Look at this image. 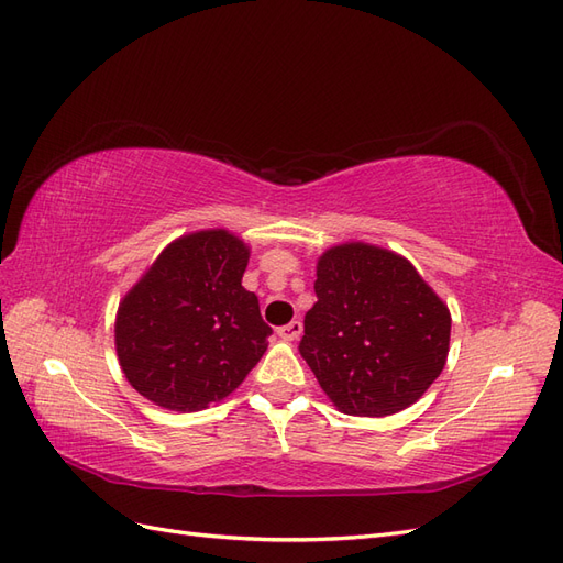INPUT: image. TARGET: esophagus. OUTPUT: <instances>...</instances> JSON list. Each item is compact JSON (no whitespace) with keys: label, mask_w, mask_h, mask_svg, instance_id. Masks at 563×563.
I'll return each instance as SVG.
<instances>
[{"label":"esophagus","mask_w":563,"mask_h":563,"mask_svg":"<svg viewBox=\"0 0 563 563\" xmlns=\"http://www.w3.org/2000/svg\"><path fill=\"white\" fill-rule=\"evenodd\" d=\"M299 334H301V323H299V320H292V323L278 328V336H280V340H285V342L299 340Z\"/></svg>","instance_id":"obj_1"}]
</instances>
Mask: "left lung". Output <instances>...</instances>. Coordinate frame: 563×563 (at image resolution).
<instances>
[{
    "label": "left lung",
    "mask_w": 563,
    "mask_h": 563,
    "mask_svg": "<svg viewBox=\"0 0 563 563\" xmlns=\"http://www.w3.org/2000/svg\"><path fill=\"white\" fill-rule=\"evenodd\" d=\"M299 353L344 415L410 408L443 371L451 311L391 250L342 243L320 254Z\"/></svg>",
    "instance_id": "8db88e82"
}]
</instances>
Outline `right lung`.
Here are the masks:
<instances>
[{
    "instance_id": "1",
    "label": "right lung",
    "mask_w": 563,
    "mask_h": 563,
    "mask_svg": "<svg viewBox=\"0 0 563 563\" xmlns=\"http://www.w3.org/2000/svg\"><path fill=\"white\" fill-rule=\"evenodd\" d=\"M250 247L227 229L176 238L115 316L126 382L155 406L196 412L233 394L268 346L260 299L243 287Z\"/></svg>"
}]
</instances>
